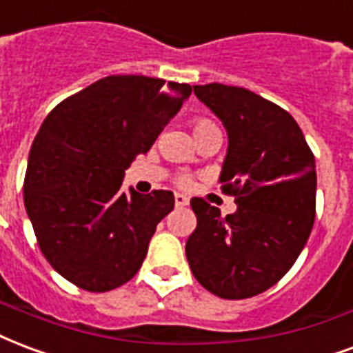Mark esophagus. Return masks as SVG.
I'll list each match as a JSON object with an SVG mask.
<instances>
[{"instance_id": "esophagus-1", "label": "esophagus", "mask_w": 353, "mask_h": 353, "mask_svg": "<svg viewBox=\"0 0 353 353\" xmlns=\"http://www.w3.org/2000/svg\"><path fill=\"white\" fill-rule=\"evenodd\" d=\"M185 205H189V198L185 194H176V208H185Z\"/></svg>"}]
</instances>
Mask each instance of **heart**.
I'll return each instance as SVG.
<instances>
[{
    "mask_svg": "<svg viewBox=\"0 0 353 353\" xmlns=\"http://www.w3.org/2000/svg\"><path fill=\"white\" fill-rule=\"evenodd\" d=\"M210 129H215V125L211 123L210 119L198 117V119L192 121V132H194V137H198L200 132H203V130H210ZM177 185H179V187H189L190 179L187 176H181L179 179H177Z\"/></svg>",
    "mask_w": 353,
    "mask_h": 353,
    "instance_id": "heart-1",
    "label": "heart"
}]
</instances>
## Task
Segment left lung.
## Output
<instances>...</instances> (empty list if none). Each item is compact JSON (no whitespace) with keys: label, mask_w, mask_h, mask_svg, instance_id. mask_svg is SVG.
Returning a JSON list of instances; mask_svg holds the SVG:
<instances>
[{"label":"left lung","mask_w":353,"mask_h":353,"mask_svg":"<svg viewBox=\"0 0 353 353\" xmlns=\"http://www.w3.org/2000/svg\"><path fill=\"white\" fill-rule=\"evenodd\" d=\"M228 132L221 183L237 210L192 198L196 230L185 245L190 271L223 299L258 296L283 279L309 239L316 164L299 125L268 99L236 85H192Z\"/></svg>","instance_id":"1"}]
</instances>
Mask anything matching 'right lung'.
I'll return each mask as SVG.
<instances>
[{
	"mask_svg": "<svg viewBox=\"0 0 353 353\" xmlns=\"http://www.w3.org/2000/svg\"><path fill=\"white\" fill-rule=\"evenodd\" d=\"M190 91L189 83L114 74L67 97L41 125L23 203L44 258L78 288L108 292L140 270L174 194L130 189L127 196L121 181Z\"/></svg>",
	"mask_w": 353,
	"mask_h": 353,
	"instance_id": "right-lung-1",
	"label": "right lung"
}]
</instances>
